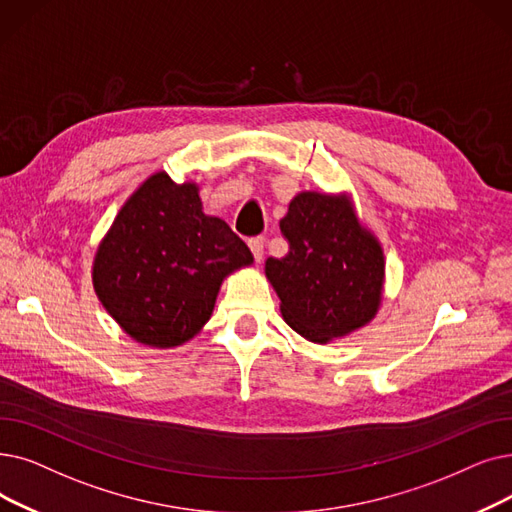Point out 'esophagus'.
<instances>
[{
  "label": "esophagus",
  "mask_w": 512,
  "mask_h": 512,
  "mask_svg": "<svg viewBox=\"0 0 512 512\" xmlns=\"http://www.w3.org/2000/svg\"><path fill=\"white\" fill-rule=\"evenodd\" d=\"M263 236H253V238H249V249H251V253H253V257H255V261H261V257H263Z\"/></svg>",
  "instance_id": "obj_1"
}]
</instances>
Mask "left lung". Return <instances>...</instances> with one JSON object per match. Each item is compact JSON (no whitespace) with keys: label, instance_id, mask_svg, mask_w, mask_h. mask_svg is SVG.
I'll list each match as a JSON object with an SVG mask.
<instances>
[{"label":"left lung","instance_id":"left-lung-1","mask_svg":"<svg viewBox=\"0 0 512 512\" xmlns=\"http://www.w3.org/2000/svg\"><path fill=\"white\" fill-rule=\"evenodd\" d=\"M280 230L288 253L265 261V276L286 324L320 345L366 326L383 299L385 257L349 198L301 192Z\"/></svg>","mask_w":512,"mask_h":512}]
</instances>
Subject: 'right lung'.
<instances>
[{
  "instance_id": "right-lung-1",
  "label": "right lung",
  "mask_w": 512,
  "mask_h": 512,
  "mask_svg": "<svg viewBox=\"0 0 512 512\" xmlns=\"http://www.w3.org/2000/svg\"><path fill=\"white\" fill-rule=\"evenodd\" d=\"M251 263L226 221L203 213L198 186L159 171L121 207L92 278L100 303L131 339L167 349L207 324L221 282Z\"/></svg>"
}]
</instances>
